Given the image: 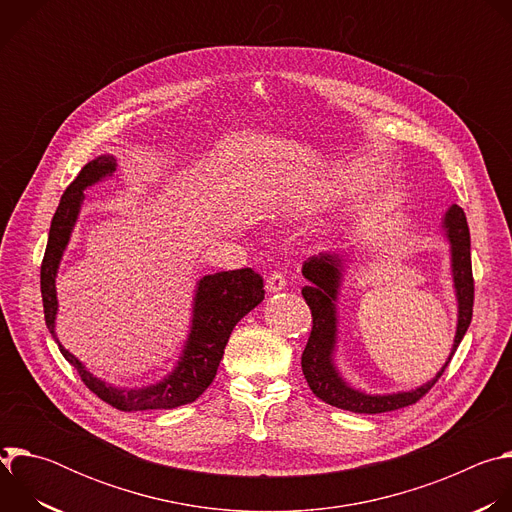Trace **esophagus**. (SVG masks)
Instances as JSON below:
<instances>
[{
    "instance_id": "esophagus-1",
    "label": "esophagus",
    "mask_w": 512,
    "mask_h": 512,
    "mask_svg": "<svg viewBox=\"0 0 512 512\" xmlns=\"http://www.w3.org/2000/svg\"><path fill=\"white\" fill-rule=\"evenodd\" d=\"M285 285H287V281H285V277H283V273H271L269 277H267V281H265V289H267V294H277V291H281V289H285Z\"/></svg>"
}]
</instances>
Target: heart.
I'll return each mask as SVG.
<instances>
[{
  "mask_svg": "<svg viewBox=\"0 0 512 512\" xmlns=\"http://www.w3.org/2000/svg\"><path fill=\"white\" fill-rule=\"evenodd\" d=\"M322 202H324L322 198H318L314 194H308V192H291L283 198V206L294 214L316 210L318 206H322Z\"/></svg>",
  "mask_w": 512,
  "mask_h": 512,
  "instance_id": "obj_1",
  "label": "heart"
}]
</instances>
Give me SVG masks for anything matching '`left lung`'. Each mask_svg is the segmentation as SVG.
Returning <instances> with one entry per match:
<instances>
[{"mask_svg":"<svg viewBox=\"0 0 512 512\" xmlns=\"http://www.w3.org/2000/svg\"><path fill=\"white\" fill-rule=\"evenodd\" d=\"M442 233L450 245V269L452 283L458 304V322L452 350L444 362V367L435 377L415 389L397 393H367L350 385L336 364L338 346V298L344 283V275L350 269L354 257L340 253H318L304 261L302 275L308 285L302 287V296L312 310V334L302 354V371L312 389V393L324 403L346 409L352 413H385L395 411L419 401L442 377L450 364L456 348L460 346L470 322L474 306V279L470 261V231L466 214L458 204H452L442 218Z\"/></svg>","mask_w":512,"mask_h":512,"instance_id":"1","label":"left lung"}]
</instances>
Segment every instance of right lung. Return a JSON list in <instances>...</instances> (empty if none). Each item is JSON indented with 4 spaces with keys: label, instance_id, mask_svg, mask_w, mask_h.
I'll return each instance as SVG.
<instances>
[{
    "label": "right lung",
    "instance_id": "1",
    "mask_svg": "<svg viewBox=\"0 0 512 512\" xmlns=\"http://www.w3.org/2000/svg\"><path fill=\"white\" fill-rule=\"evenodd\" d=\"M115 172V156L103 154L91 160L79 172V176L72 180V184L64 190L60 198L50 225L48 245L40 269L44 318L52 338L58 342L62 356L79 371L83 383L105 403L113 405L119 411L174 409L196 401L214 381L216 369L221 364L233 328L265 298L263 279L259 273L245 267L235 271H218L212 275H204L196 281L190 330L174 369L164 379L143 387H117L95 377L85 367V362L68 352L56 336V275L64 251L70 243L72 231H75V225L79 221L85 190L113 178Z\"/></svg>",
    "mask_w": 512,
    "mask_h": 512
}]
</instances>
